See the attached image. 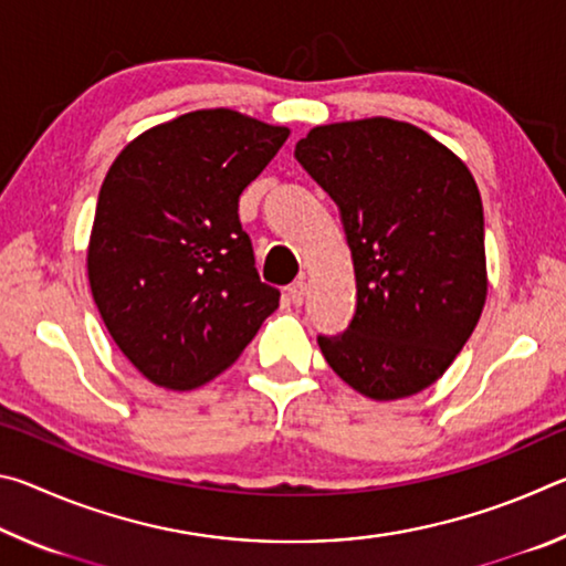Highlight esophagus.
<instances>
[{
  "label": "esophagus",
  "instance_id": "obj_1",
  "mask_svg": "<svg viewBox=\"0 0 566 566\" xmlns=\"http://www.w3.org/2000/svg\"><path fill=\"white\" fill-rule=\"evenodd\" d=\"M286 296H290V302L294 306H300L304 302V296H306V282L302 280V282L290 284V290H286Z\"/></svg>",
  "mask_w": 566,
  "mask_h": 566
}]
</instances>
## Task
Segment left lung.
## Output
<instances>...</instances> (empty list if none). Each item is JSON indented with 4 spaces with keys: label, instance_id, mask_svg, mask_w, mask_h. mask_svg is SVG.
Returning <instances> with one entry per match:
<instances>
[{
    "label": "left lung",
    "instance_id": "obj_1",
    "mask_svg": "<svg viewBox=\"0 0 566 566\" xmlns=\"http://www.w3.org/2000/svg\"><path fill=\"white\" fill-rule=\"evenodd\" d=\"M339 205L357 312L319 337L334 375L395 401L444 375L486 302L484 209L472 171L409 122L367 117L312 127L294 147Z\"/></svg>",
    "mask_w": 566,
    "mask_h": 566
}]
</instances>
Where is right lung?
Returning <instances> with one entry per match:
<instances>
[{
	"label": "right lung",
	"mask_w": 566,
	"mask_h": 566,
	"mask_svg": "<svg viewBox=\"0 0 566 566\" xmlns=\"http://www.w3.org/2000/svg\"><path fill=\"white\" fill-rule=\"evenodd\" d=\"M286 137L282 124L197 109L142 132L112 161L87 276L104 327L151 385H207L280 306L237 207Z\"/></svg>",
	"instance_id": "right-lung-1"
}]
</instances>
